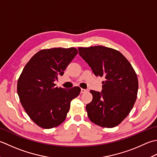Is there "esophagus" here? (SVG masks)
Masks as SVG:
<instances>
[{"mask_svg": "<svg viewBox=\"0 0 157 157\" xmlns=\"http://www.w3.org/2000/svg\"><path fill=\"white\" fill-rule=\"evenodd\" d=\"M88 90L87 89H81V92L82 93V94H84V93H85L86 91H87Z\"/></svg>", "mask_w": 157, "mask_h": 157, "instance_id": "obj_1", "label": "esophagus"}]
</instances>
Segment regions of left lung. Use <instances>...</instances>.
<instances>
[{
	"mask_svg": "<svg viewBox=\"0 0 157 157\" xmlns=\"http://www.w3.org/2000/svg\"><path fill=\"white\" fill-rule=\"evenodd\" d=\"M79 55L96 76H105L101 92L91 90L93 100L86 105L89 119L103 127L117 126L135 104L138 80L129 61L119 51L104 46L78 47Z\"/></svg>",
	"mask_w": 157,
	"mask_h": 157,
	"instance_id": "obj_1",
	"label": "left lung"
}]
</instances>
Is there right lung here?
Instances as JSON below:
<instances>
[{
	"mask_svg": "<svg viewBox=\"0 0 157 157\" xmlns=\"http://www.w3.org/2000/svg\"><path fill=\"white\" fill-rule=\"evenodd\" d=\"M77 53L75 47L40 50L22 70L17 94L25 111L39 127L51 129L62 123L70 102L81 92L78 87L64 89L54 83Z\"/></svg>",
	"mask_w": 157,
	"mask_h": 157,
	"instance_id": "1",
	"label": "right lung"
}]
</instances>
